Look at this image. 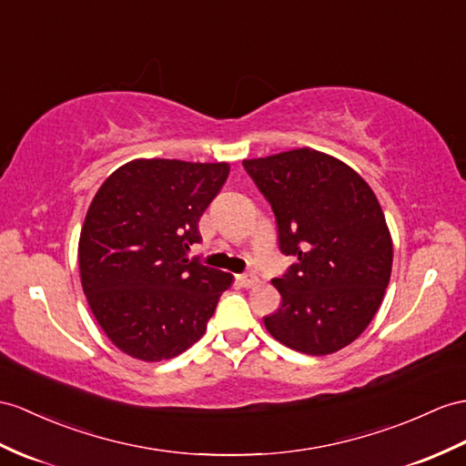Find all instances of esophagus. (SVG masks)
<instances>
[{"label":"esophagus","mask_w":466,"mask_h":466,"mask_svg":"<svg viewBox=\"0 0 466 466\" xmlns=\"http://www.w3.org/2000/svg\"><path fill=\"white\" fill-rule=\"evenodd\" d=\"M237 282H239L241 287L245 289H253L258 285V277L255 275H237Z\"/></svg>","instance_id":"34e87169"}]
</instances>
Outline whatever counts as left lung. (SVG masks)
Returning <instances> with one entry per match:
<instances>
[{
    "mask_svg": "<svg viewBox=\"0 0 466 466\" xmlns=\"http://www.w3.org/2000/svg\"><path fill=\"white\" fill-rule=\"evenodd\" d=\"M270 203L279 247L297 258L272 285L280 309L268 334L292 350L326 356L366 330L390 285L393 243L364 177L312 147L243 160Z\"/></svg>",
    "mask_w": 466,
    "mask_h": 466,
    "instance_id": "obj_1",
    "label": "left lung"
}]
</instances>
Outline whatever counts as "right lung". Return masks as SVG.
<instances>
[{
	"label": "right lung",
	"mask_w": 466,
	"mask_h": 466,
	"mask_svg": "<svg viewBox=\"0 0 466 466\" xmlns=\"http://www.w3.org/2000/svg\"><path fill=\"white\" fill-rule=\"evenodd\" d=\"M229 164L132 160L112 172L86 211L78 268L90 310L124 354L179 356L206 334L233 275L187 258L199 218Z\"/></svg>",
	"instance_id": "add662e5"
}]
</instances>
